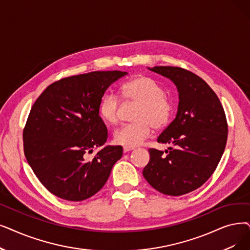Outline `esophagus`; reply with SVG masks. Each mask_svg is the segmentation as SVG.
Returning <instances> with one entry per match:
<instances>
[{"label":"esophagus","instance_id":"esophagus-1","mask_svg":"<svg viewBox=\"0 0 250 250\" xmlns=\"http://www.w3.org/2000/svg\"><path fill=\"white\" fill-rule=\"evenodd\" d=\"M134 148H132V147H124V152L125 153H126V152H128V151H131V150H133Z\"/></svg>","mask_w":250,"mask_h":250}]
</instances>
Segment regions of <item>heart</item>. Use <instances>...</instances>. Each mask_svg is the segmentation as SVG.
I'll return each instance as SVG.
<instances>
[{
  "instance_id": "obj_1",
  "label": "heart",
  "mask_w": 250,
  "mask_h": 250,
  "mask_svg": "<svg viewBox=\"0 0 250 250\" xmlns=\"http://www.w3.org/2000/svg\"><path fill=\"white\" fill-rule=\"evenodd\" d=\"M124 98L141 103L135 124H126L118 127L113 134L114 142L125 147H136L144 142L150 134L151 127L167 126L173 114V104L165 95V90L154 80L139 75L122 85ZM121 101L114 93H107L99 104V114L108 125L118 121Z\"/></svg>"
}]
</instances>
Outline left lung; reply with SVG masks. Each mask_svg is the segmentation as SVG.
Returning a JSON list of instances; mask_svg holds the SVG:
<instances>
[{
    "label": "left lung",
    "mask_w": 250,
    "mask_h": 250,
    "mask_svg": "<svg viewBox=\"0 0 250 250\" xmlns=\"http://www.w3.org/2000/svg\"><path fill=\"white\" fill-rule=\"evenodd\" d=\"M148 69L176 84L179 106L176 118L157 138L172 147L167 155L149 149L143 176L160 193L180 196L201 187L218 167L228 137L226 114L218 96L198 75L173 66Z\"/></svg>",
    "instance_id": "1"
}]
</instances>
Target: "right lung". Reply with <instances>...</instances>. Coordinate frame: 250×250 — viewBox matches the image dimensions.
Listing matches in <instances>:
<instances>
[{"label": "right lung", "mask_w": 250, "mask_h": 250, "mask_svg": "<svg viewBox=\"0 0 250 250\" xmlns=\"http://www.w3.org/2000/svg\"><path fill=\"white\" fill-rule=\"evenodd\" d=\"M125 71H93L53 83L32 105L23 129L28 165L48 191L68 201L88 199L100 191L122 146H105L108 132L99 104Z\"/></svg>", "instance_id": "1"}]
</instances>
